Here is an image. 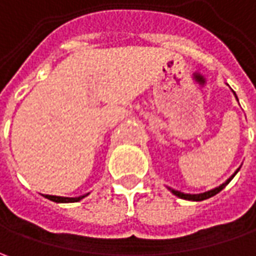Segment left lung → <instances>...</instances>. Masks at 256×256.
<instances>
[{
	"instance_id": "1",
	"label": "left lung",
	"mask_w": 256,
	"mask_h": 256,
	"mask_svg": "<svg viewBox=\"0 0 256 256\" xmlns=\"http://www.w3.org/2000/svg\"><path fill=\"white\" fill-rule=\"evenodd\" d=\"M236 96V95H235ZM240 171V170H236L235 171V174ZM235 174L232 175L230 180H226V182H224L222 185H220L218 188H215V190H211V191L208 192H204V194H194V195H191V194H184V192H180V191H175V190H171L172 194L174 195H176V196H180V198H182V200H188V201H204V200H208V198H211V196H214V195H216L218 192H221L230 182H231V180L235 176Z\"/></svg>"
}]
</instances>
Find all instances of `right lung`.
Returning a JSON list of instances; mask_svg holds the SVG:
<instances>
[{
    "label": "right lung",
    "instance_id": "right-lung-1",
    "mask_svg": "<svg viewBox=\"0 0 256 256\" xmlns=\"http://www.w3.org/2000/svg\"><path fill=\"white\" fill-rule=\"evenodd\" d=\"M84 196H86V195H82V196H78V198H64V196H54V195H45V198H48V200H51V201H54V202H76V201H80V200H82Z\"/></svg>",
    "mask_w": 256,
    "mask_h": 256
}]
</instances>
